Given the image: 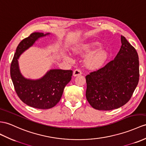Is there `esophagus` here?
Instances as JSON below:
<instances>
[{
  "instance_id": "esophagus-1",
  "label": "esophagus",
  "mask_w": 146,
  "mask_h": 146,
  "mask_svg": "<svg viewBox=\"0 0 146 146\" xmlns=\"http://www.w3.org/2000/svg\"><path fill=\"white\" fill-rule=\"evenodd\" d=\"M81 74H82V71L79 69H75L74 71V72H73V75H74V76H75V77L77 76L81 75Z\"/></svg>"
}]
</instances>
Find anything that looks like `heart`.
Returning <instances> with one entry per match:
<instances>
[{
    "label": "heart",
    "instance_id": "obj_1",
    "mask_svg": "<svg viewBox=\"0 0 146 146\" xmlns=\"http://www.w3.org/2000/svg\"><path fill=\"white\" fill-rule=\"evenodd\" d=\"M100 46V42H92L81 47L76 48L74 49V52L76 54H90L85 61L87 66L91 69H98L105 64L109 57L108 52L105 49L102 48L97 49Z\"/></svg>",
    "mask_w": 146,
    "mask_h": 146
}]
</instances>
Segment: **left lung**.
Listing matches in <instances>:
<instances>
[{"instance_id": "left-lung-1", "label": "left lung", "mask_w": 146, "mask_h": 146, "mask_svg": "<svg viewBox=\"0 0 146 146\" xmlns=\"http://www.w3.org/2000/svg\"><path fill=\"white\" fill-rule=\"evenodd\" d=\"M115 58L85 77L86 98L94 108L108 111L125 105L133 95L139 79L137 52L126 38Z\"/></svg>"}]
</instances>
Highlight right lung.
<instances>
[{"label": "right lung", "mask_w": 146, "mask_h": 146, "mask_svg": "<svg viewBox=\"0 0 146 146\" xmlns=\"http://www.w3.org/2000/svg\"><path fill=\"white\" fill-rule=\"evenodd\" d=\"M48 35L35 32L23 39L18 45L10 65V76L18 97L31 107L42 110L54 107L60 101L64 87L72 78V70L52 69L40 79H27L20 73L18 59L39 38Z\"/></svg>", "instance_id": "obj_1"}]
</instances>
